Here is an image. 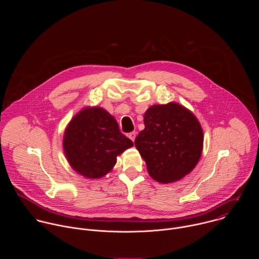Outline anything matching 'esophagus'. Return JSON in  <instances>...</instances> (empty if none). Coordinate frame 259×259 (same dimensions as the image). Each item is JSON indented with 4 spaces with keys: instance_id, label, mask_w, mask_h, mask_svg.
<instances>
[{
    "instance_id": "1",
    "label": "esophagus",
    "mask_w": 259,
    "mask_h": 259,
    "mask_svg": "<svg viewBox=\"0 0 259 259\" xmlns=\"http://www.w3.org/2000/svg\"><path fill=\"white\" fill-rule=\"evenodd\" d=\"M129 138L132 140V141H134L135 140V137H136V132H131V133H129Z\"/></svg>"
}]
</instances>
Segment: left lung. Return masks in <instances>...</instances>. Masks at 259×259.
Here are the masks:
<instances>
[{"label":"left lung","mask_w":259,"mask_h":259,"mask_svg":"<svg viewBox=\"0 0 259 259\" xmlns=\"http://www.w3.org/2000/svg\"><path fill=\"white\" fill-rule=\"evenodd\" d=\"M144 129L135 146L153 179L161 183L177 181L198 164L203 150V129L184 106L169 102L152 105L144 114Z\"/></svg>","instance_id":"8db88e82"}]
</instances>
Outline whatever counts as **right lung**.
Returning <instances> with one entry per match:
<instances>
[{
	"label": "right lung",
	"instance_id": "1",
	"mask_svg": "<svg viewBox=\"0 0 259 259\" xmlns=\"http://www.w3.org/2000/svg\"><path fill=\"white\" fill-rule=\"evenodd\" d=\"M133 146L115 118L101 107H85L71 119L63 136V151L71 168L86 178L104 176L117 157Z\"/></svg>",
	"mask_w": 259,
	"mask_h": 259
}]
</instances>
